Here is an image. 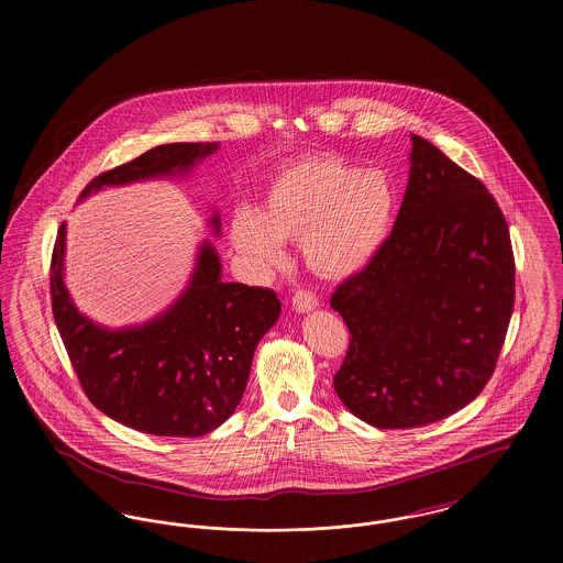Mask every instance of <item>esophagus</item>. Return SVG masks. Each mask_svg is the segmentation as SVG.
<instances>
[{"label": "esophagus", "mask_w": 563, "mask_h": 563, "mask_svg": "<svg viewBox=\"0 0 563 563\" xmlns=\"http://www.w3.org/2000/svg\"><path fill=\"white\" fill-rule=\"evenodd\" d=\"M294 308L297 312H310L319 306V297L312 294L310 289H297L294 294Z\"/></svg>", "instance_id": "34e87169"}]
</instances>
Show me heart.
Instances as JSON below:
<instances>
[{"label":"heart","instance_id":"b5f03b06","mask_svg":"<svg viewBox=\"0 0 563 563\" xmlns=\"http://www.w3.org/2000/svg\"><path fill=\"white\" fill-rule=\"evenodd\" d=\"M397 209V188L384 170L322 154L276 173L260 214L236 213L230 234L236 251L262 268L285 260L280 241L301 242L308 268L342 280L374 262Z\"/></svg>","mask_w":563,"mask_h":563}]
</instances>
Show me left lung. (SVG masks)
I'll return each mask as SVG.
<instances>
[{
    "instance_id": "left-lung-1",
    "label": "left lung",
    "mask_w": 563,
    "mask_h": 563,
    "mask_svg": "<svg viewBox=\"0 0 563 563\" xmlns=\"http://www.w3.org/2000/svg\"><path fill=\"white\" fill-rule=\"evenodd\" d=\"M409 161L388 241L331 297L350 331L333 386L375 429L427 427L477 399L515 303V255L496 198L418 134Z\"/></svg>"
}]
</instances>
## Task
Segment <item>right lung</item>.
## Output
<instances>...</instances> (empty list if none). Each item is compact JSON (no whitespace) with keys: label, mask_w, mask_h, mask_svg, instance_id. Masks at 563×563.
I'll use <instances>...</instances> for the list:
<instances>
[{"label":"right lung","mask_w":563,"mask_h":563,"mask_svg":"<svg viewBox=\"0 0 563 563\" xmlns=\"http://www.w3.org/2000/svg\"><path fill=\"white\" fill-rule=\"evenodd\" d=\"M219 143L158 145L97 175L81 198L103 186L170 175L213 154ZM219 228V217L213 219ZM65 223L54 241L51 301L60 340L81 390L115 422L158 437H202L239 407L253 352L280 314L268 287L223 283L207 242L188 291L161 319L108 331L84 319L63 285Z\"/></svg>","instance_id":"add662e5"}]
</instances>
